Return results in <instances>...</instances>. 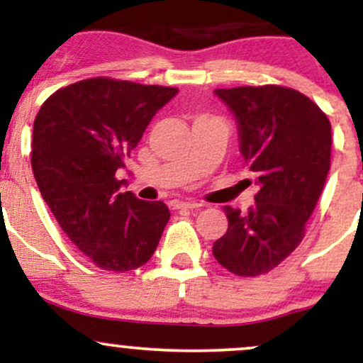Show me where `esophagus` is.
<instances>
[{
  "mask_svg": "<svg viewBox=\"0 0 363 363\" xmlns=\"http://www.w3.org/2000/svg\"><path fill=\"white\" fill-rule=\"evenodd\" d=\"M172 206L174 210H196V208H199L201 205L194 201H174Z\"/></svg>",
  "mask_w": 363,
  "mask_h": 363,
  "instance_id": "obj_1",
  "label": "esophagus"
}]
</instances>
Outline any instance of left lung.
<instances>
[{"label": "left lung", "instance_id": "left-lung-1", "mask_svg": "<svg viewBox=\"0 0 363 363\" xmlns=\"http://www.w3.org/2000/svg\"><path fill=\"white\" fill-rule=\"evenodd\" d=\"M239 123L240 153L259 186L254 206H223L215 259L239 277L272 272L302 242L331 165V123L309 97L280 85L216 89Z\"/></svg>", "mask_w": 363, "mask_h": 363}]
</instances>
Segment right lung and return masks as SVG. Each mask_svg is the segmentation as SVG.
<instances>
[{"mask_svg":"<svg viewBox=\"0 0 363 363\" xmlns=\"http://www.w3.org/2000/svg\"><path fill=\"white\" fill-rule=\"evenodd\" d=\"M174 86L86 78L56 90L32 135V170L68 239L99 268L124 273L155 252L170 211L121 193L116 177Z\"/></svg>","mask_w":363,"mask_h":363,"instance_id":"obj_1","label":"right lung"}]
</instances>
